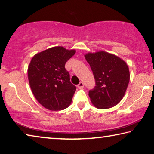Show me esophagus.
Listing matches in <instances>:
<instances>
[{"label":"esophagus","mask_w":154,"mask_h":154,"mask_svg":"<svg viewBox=\"0 0 154 154\" xmlns=\"http://www.w3.org/2000/svg\"><path fill=\"white\" fill-rule=\"evenodd\" d=\"M83 87H84V84H83V82H80L79 84L77 85V88H79V89H83Z\"/></svg>","instance_id":"1"}]
</instances>
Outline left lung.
<instances>
[{
  "label": "left lung",
  "instance_id": "obj_1",
  "mask_svg": "<svg viewBox=\"0 0 154 154\" xmlns=\"http://www.w3.org/2000/svg\"><path fill=\"white\" fill-rule=\"evenodd\" d=\"M85 58L95 79L96 86L89 91L94 106L105 109L118 105L123 98L130 81L129 69L126 62L104 51L88 53Z\"/></svg>",
  "mask_w": 154,
  "mask_h": 154
}]
</instances>
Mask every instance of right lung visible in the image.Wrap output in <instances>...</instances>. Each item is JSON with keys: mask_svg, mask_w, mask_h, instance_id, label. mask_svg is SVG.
Masks as SVG:
<instances>
[{"mask_svg": "<svg viewBox=\"0 0 154 154\" xmlns=\"http://www.w3.org/2000/svg\"><path fill=\"white\" fill-rule=\"evenodd\" d=\"M63 47L49 48L35 54L28 68L30 86L44 107L60 111L71 105L76 87L70 82L65 64L75 54Z\"/></svg>", "mask_w": 154, "mask_h": 154, "instance_id": "add662e5", "label": "right lung"}]
</instances>
